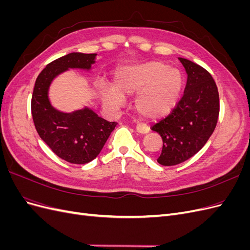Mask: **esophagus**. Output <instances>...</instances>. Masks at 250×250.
I'll use <instances>...</instances> for the list:
<instances>
[{"instance_id":"34e87169","label":"esophagus","mask_w":250,"mask_h":250,"mask_svg":"<svg viewBox=\"0 0 250 250\" xmlns=\"http://www.w3.org/2000/svg\"><path fill=\"white\" fill-rule=\"evenodd\" d=\"M149 127L147 126V125H145V124H138L137 125V131L139 132V133H142V134H145V133H148L149 132Z\"/></svg>"}]
</instances>
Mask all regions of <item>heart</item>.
<instances>
[{
  "label": "heart",
  "mask_w": 250,
  "mask_h": 250,
  "mask_svg": "<svg viewBox=\"0 0 250 250\" xmlns=\"http://www.w3.org/2000/svg\"><path fill=\"white\" fill-rule=\"evenodd\" d=\"M183 84L181 73L162 62L127 65L117 72L115 87L103 89V99L118 107L123 104L124 97L142 91L135 100V109L144 118L161 119L175 107Z\"/></svg>",
  "instance_id": "heart-1"
}]
</instances>
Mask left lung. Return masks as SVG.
<instances>
[{
	"label": "left lung",
	"mask_w": 250,
	"mask_h": 250,
	"mask_svg": "<svg viewBox=\"0 0 250 250\" xmlns=\"http://www.w3.org/2000/svg\"><path fill=\"white\" fill-rule=\"evenodd\" d=\"M178 59L188 75L184 96L168 117L152 126L163 139L157 158L163 166L178 165L197 153L214 132L220 109L211 75L191 60Z\"/></svg>",
	"instance_id": "obj_1"
}]
</instances>
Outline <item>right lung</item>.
Listing matches in <instances>:
<instances>
[{
    "mask_svg": "<svg viewBox=\"0 0 250 250\" xmlns=\"http://www.w3.org/2000/svg\"><path fill=\"white\" fill-rule=\"evenodd\" d=\"M97 54L70 53L50 62L36 78L31 100L33 122L41 139L57 156L71 164H86L98 156L116 122L100 118L88 107L62 112L52 106L49 88L59 74L69 69L89 71Z\"/></svg>",
    "mask_w": 250,
    "mask_h": 250,
    "instance_id": "right-lung-1",
    "label": "right lung"
}]
</instances>
